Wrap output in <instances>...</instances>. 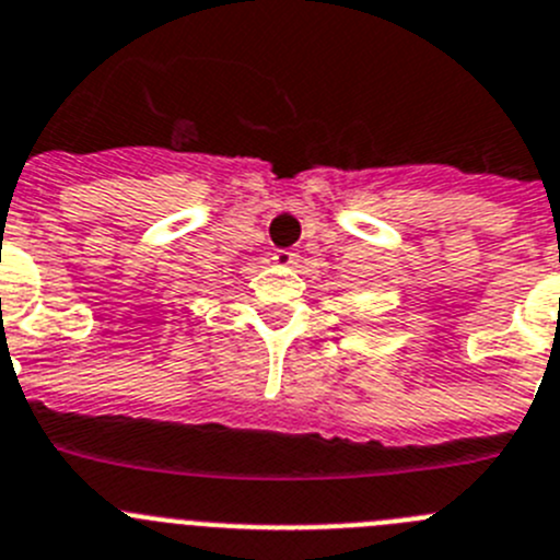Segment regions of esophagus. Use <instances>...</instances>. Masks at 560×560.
<instances>
[{"label":"esophagus","instance_id":"34e87169","mask_svg":"<svg viewBox=\"0 0 560 560\" xmlns=\"http://www.w3.org/2000/svg\"><path fill=\"white\" fill-rule=\"evenodd\" d=\"M273 262L281 265V268H290V265L298 262V250L295 248H279L273 254Z\"/></svg>","mask_w":560,"mask_h":560}]
</instances>
